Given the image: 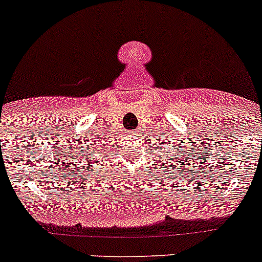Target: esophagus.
<instances>
[{
  "mask_svg": "<svg viewBox=\"0 0 262 262\" xmlns=\"http://www.w3.org/2000/svg\"><path fill=\"white\" fill-rule=\"evenodd\" d=\"M137 134V130L134 129V130H129V136H136Z\"/></svg>",
  "mask_w": 262,
  "mask_h": 262,
  "instance_id": "34e87169",
  "label": "esophagus"
}]
</instances>
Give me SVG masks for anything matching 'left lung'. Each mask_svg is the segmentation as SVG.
<instances>
[{
  "mask_svg": "<svg viewBox=\"0 0 262 262\" xmlns=\"http://www.w3.org/2000/svg\"><path fill=\"white\" fill-rule=\"evenodd\" d=\"M165 134H166V133H165ZM159 137H161V136H160V134H159ZM161 141H162V139H161ZM170 142H172V139H170L169 143H170ZM161 143L162 144L157 146V148H162V146H167L166 141L161 142ZM190 143H192V142H188V144H185L184 142H182V146H179V147H178V148H175V149H178V152H175V154H179V157H178V159H179V160H177V161H175V164H177V165L170 164L169 169H171L172 166H178V165H183L180 161H184V165L187 164L188 159H189V157H188V156H189V151H190V154H193V149H185V148H189ZM169 146H174V144L170 143ZM160 152H161V151H160ZM162 154H164V152H162ZM166 155H167V152H166ZM162 156H164V155H162ZM194 156H195V155H194ZM171 157H174V156H171ZM166 159H169V157H166ZM172 161H174V160H172ZM189 161H190V160H189ZM164 162H166V161H164ZM182 171H184V169H183Z\"/></svg>",
  "mask_w": 262,
  "mask_h": 262,
  "instance_id": "8db88e82",
  "label": "left lung"
}]
</instances>
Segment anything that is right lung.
Wrapping results in <instances>:
<instances>
[{"label":"right lung","mask_w":262,"mask_h":262,"mask_svg":"<svg viewBox=\"0 0 262 262\" xmlns=\"http://www.w3.org/2000/svg\"><path fill=\"white\" fill-rule=\"evenodd\" d=\"M98 138H101V137H98ZM97 138V139H98ZM97 139H95V141H97ZM83 141V139H82ZM75 146L77 147H74V159H77L78 157V160L79 158L82 160V164H92V161H96V160H93V156H90V154H88V151H87V148H90V147H87V143H83V142H79V144H75ZM93 148V147H92ZM98 151H101L100 148H98ZM101 154V152H100ZM100 156H102V155H100ZM91 161V162L90 163L89 161ZM80 161V160H79ZM90 166H92V165H90Z\"/></svg>","instance_id":"1"}]
</instances>
